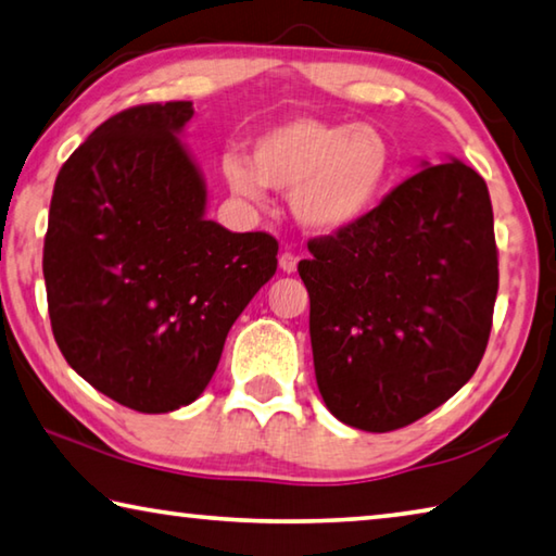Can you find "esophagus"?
I'll return each instance as SVG.
<instances>
[{
    "mask_svg": "<svg viewBox=\"0 0 556 556\" xmlns=\"http://www.w3.org/2000/svg\"><path fill=\"white\" fill-rule=\"evenodd\" d=\"M296 262H299V257L294 255V252H281V255H279V269L287 271V275H291V271H296Z\"/></svg>",
    "mask_w": 556,
    "mask_h": 556,
    "instance_id": "1",
    "label": "esophagus"
}]
</instances>
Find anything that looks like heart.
<instances>
[{
  "label": "heart",
  "mask_w": 556,
  "mask_h": 556,
  "mask_svg": "<svg viewBox=\"0 0 556 556\" xmlns=\"http://www.w3.org/2000/svg\"><path fill=\"white\" fill-rule=\"evenodd\" d=\"M394 149L372 125L291 117L252 142L244 159L228 152L220 174L232 195L269 203V188L289 191L294 220L312 235H336L375 211L392 181Z\"/></svg>",
  "instance_id": "b5f03b06"
}]
</instances>
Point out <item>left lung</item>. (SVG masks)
<instances>
[{"label": "left lung", "instance_id": "8db88e82", "mask_svg": "<svg viewBox=\"0 0 556 556\" xmlns=\"http://www.w3.org/2000/svg\"><path fill=\"white\" fill-rule=\"evenodd\" d=\"M421 172L299 262L318 392L343 425L407 427L476 372L491 336L497 250L488 186L460 159Z\"/></svg>", "mask_w": 556, "mask_h": 556}]
</instances>
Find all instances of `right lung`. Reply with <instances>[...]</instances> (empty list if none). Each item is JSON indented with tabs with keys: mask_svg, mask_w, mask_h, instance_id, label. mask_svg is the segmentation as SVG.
Returning <instances> with one entry per match:
<instances>
[{
	"mask_svg": "<svg viewBox=\"0 0 556 556\" xmlns=\"http://www.w3.org/2000/svg\"><path fill=\"white\" fill-rule=\"evenodd\" d=\"M191 117L178 100L102 122L55 178L43 242L63 357L147 414L201 397L235 318L277 271L271 235L205 218L203 174L178 139Z\"/></svg>",
	"mask_w": 556,
	"mask_h": 556,
	"instance_id": "1",
	"label": "right lung"
}]
</instances>
